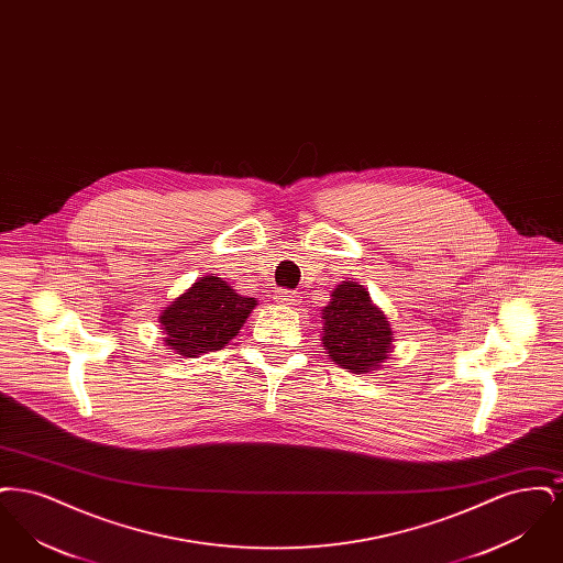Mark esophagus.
I'll use <instances>...</instances> for the list:
<instances>
[{
    "instance_id": "obj_1",
    "label": "esophagus",
    "mask_w": 563,
    "mask_h": 563,
    "mask_svg": "<svg viewBox=\"0 0 563 563\" xmlns=\"http://www.w3.org/2000/svg\"><path fill=\"white\" fill-rule=\"evenodd\" d=\"M276 297H278L280 303H287V306H295L299 301V295L295 294V291H289V289H280Z\"/></svg>"
}]
</instances>
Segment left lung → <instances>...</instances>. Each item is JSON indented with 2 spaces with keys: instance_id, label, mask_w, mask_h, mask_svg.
Wrapping results in <instances>:
<instances>
[{
  "instance_id": "left-lung-1",
  "label": "left lung",
  "mask_w": 563,
  "mask_h": 563,
  "mask_svg": "<svg viewBox=\"0 0 563 563\" xmlns=\"http://www.w3.org/2000/svg\"><path fill=\"white\" fill-rule=\"evenodd\" d=\"M322 344L327 354L354 374L379 367L393 346V331L369 294L356 285H338L322 310Z\"/></svg>"
}]
</instances>
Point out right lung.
<instances>
[{"mask_svg": "<svg viewBox=\"0 0 563 563\" xmlns=\"http://www.w3.org/2000/svg\"><path fill=\"white\" fill-rule=\"evenodd\" d=\"M255 306V297L234 294L219 276H205L162 312L164 342L181 356L221 350Z\"/></svg>", "mask_w": 563, "mask_h": 563, "instance_id": "add662e5", "label": "right lung"}]
</instances>
